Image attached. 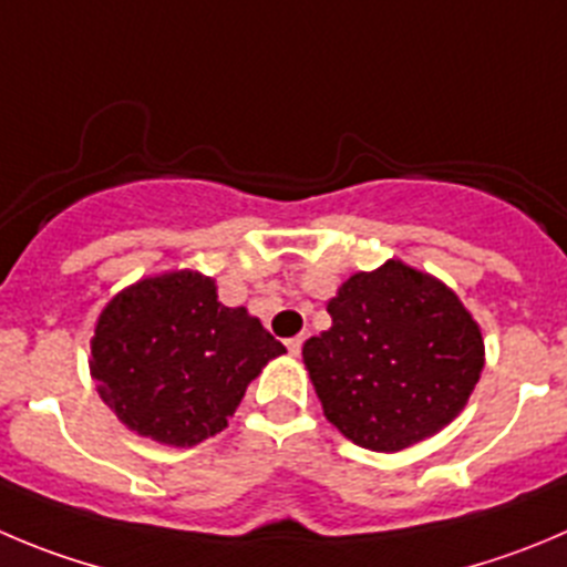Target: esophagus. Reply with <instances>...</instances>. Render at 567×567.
I'll return each mask as SVG.
<instances>
[{
	"mask_svg": "<svg viewBox=\"0 0 567 567\" xmlns=\"http://www.w3.org/2000/svg\"><path fill=\"white\" fill-rule=\"evenodd\" d=\"M301 343H305V338L296 336V338H288V341H285V347H288L290 355H299V352H301Z\"/></svg>",
	"mask_w": 567,
	"mask_h": 567,
	"instance_id": "1",
	"label": "esophagus"
}]
</instances>
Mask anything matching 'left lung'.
Instances as JSON below:
<instances>
[{
    "mask_svg": "<svg viewBox=\"0 0 567 567\" xmlns=\"http://www.w3.org/2000/svg\"><path fill=\"white\" fill-rule=\"evenodd\" d=\"M327 313L332 327L301 355L343 436L394 453L456 420L484 369V341L451 288L389 259L349 277Z\"/></svg>",
    "mask_w": 567,
    "mask_h": 567,
    "instance_id": "8db88e82",
    "label": "left lung"
}]
</instances>
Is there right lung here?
I'll return each instance as SVG.
<instances>
[{
  "instance_id": "obj_1",
  "label": "right lung",
  "mask_w": 567,
  "mask_h": 567,
  "mask_svg": "<svg viewBox=\"0 0 567 567\" xmlns=\"http://www.w3.org/2000/svg\"><path fill=\"white\" fill-rule=\"evenodd\" d=\"M285 347L215 282L182 271L142 279L109 301L94 330L100 396L131 431L193 447L226 427L246 385Z\"/></svg>"
}]
</instances>
